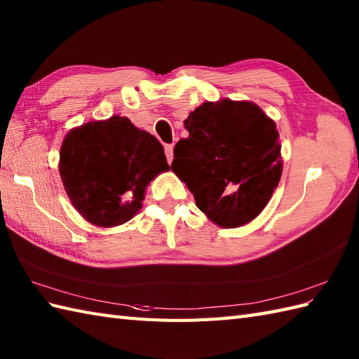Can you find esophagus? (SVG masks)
Returning a JSON list of instances; mask_svg holds the SVG:
<instances>
[{"mask_svg":"<svg viewBox=\"0 0 359 359\" xmlns=\"http://www.w3.org/2000/svg\"><path fill=\"white\" fill-rule=\"evenodd\" d=\"M165 154H166L168 163H171L172 162V156H174V147H172V144H165Z\"/></svg>","mask_w":359,"mask_h":359,"instance_id":"1","label":"esophagus"}]
</instances>
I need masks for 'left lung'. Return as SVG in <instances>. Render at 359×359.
I'll use <instances>...</instances> for the list:
<instances>
[{
  "label": "left lung",
  "mask_w": 359,
  "mask_h": 359,
  "mask_svg": "<svg viewBox=\"0 0 359 359\" xmlns=\"http://www.w3.org/2000/svg\"><path fill=\"white\" fill-rule=\"evenodd\" d=\"M171 170L197 208L224 228L248 224L278 187L282 162L276 125L251 102H207L184 121Z\"/></svg>",
  "instance_id": "obj_1"
}]
</instances>
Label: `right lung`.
I'll return each instance as SVG.
<instances>
[{
	"mask_svg": "<svg viewBox=\"0 0 359 359\" xmlns=\"http://www.w3.org/2000/svg\"><path fill=\"white\" fill-rule=\"evenodd\" d=\"M168 168L156 137L118 116L72 129L60 151L67 196L83 217L100 226L133 219L144 188Z\"/></svg>",
	"mask_w": 359,
	"mask_h": 359,
	"instance_id": "1",
	"label": "right lung"
}]
</instances>
